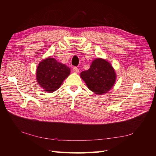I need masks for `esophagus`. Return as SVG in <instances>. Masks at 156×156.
Wrapping results in <instances>:
<instances>
[{
	"label": "esophagus",
	"mask_w": 156,
	"mask_h": 156,
	"mask_svg": "<svg viewBox=\"0 0 156 156\" xmlns=\"http://www.w3.org/2000/svg\"><path fill=\"white\" fill-rule=\"evenodd\" d=\"M79 69H78L77 67H74V68H73V72H74L75 73H79Z\"/></svg>",
	"instance_id": "1"
}]
</instances>
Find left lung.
I'll use <instances>...</instances> for the list:
<instances>
[{"label": "left lung", "instance_id": "obj_1", "mask_svg": "<svg viewBox=\"0 0 156 156\" xmlns=\"http://www.w3.org/2000/svg\"><path fill=\"white\" fill-rule=\"evenodd\" d=\"M87 87L97 95L107 93L115 85L116 74L112 64L104 58H97L88 70L80 73Z\"/></svg>", "mask_w": 156, "mask_h": 156}]
</instances>
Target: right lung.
Returning a JSON list of instances; mask_svg holds the SVG:
<instances>
[{
	"label": "right lung",
	"instance_id": "obj_1",
	"mask_svg": "<svg viewBox=\"0 0 156 156\" xmlns=\"http://www.w3.org/2000/svg\"><path fill=\"white\" fill-rule=\"evenodd\" d=\"M70 72L66 65L58 62L55 58L48 57L41 60L37 66L36 80L43 90L51 93L60 87Z\"/></svg>",
	"mask_w": 156,
	"mask_h": 156
}]
</instances>
